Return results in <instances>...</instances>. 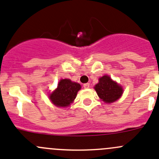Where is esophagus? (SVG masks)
Masks as SVG:
<instances>
[{"label":"esophagus","mask_w":159,"mask_h":159,"mask_svg":"<svg viewBox=\"0 0 159 159\" xmlns=\"http://www.w3.org/2000/svg\"><path fill=\"white\" fill-rule=\"evenodd\" d=\"M83 86H84V89H88V88H89L90 84H89V83H85V84H83Z\"/></svg>","instance_id":"obj_1"}]
</instances>
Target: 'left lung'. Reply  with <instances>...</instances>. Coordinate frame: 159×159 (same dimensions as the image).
Listing matches in <instances>:
<instances>
[{"label": "left lung", "mask_w": 159, "mask_h": 159, "mask_svg": "<svg viewBox=\"0 0 159 159\" xmlns=\"http://www.w3.org/2000/svg\"><path fill=\"white\" fill-rule=\"evenodd\" d=\"M95 90L103 102L109 103L116 101L123 93L122 88L107 75H104L99 79V83L96 84Z\"/></svg>", "instance_id": "8db88e82"}]
</instances>
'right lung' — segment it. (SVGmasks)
I'll return each mask as SVG.
<instances>
[{
  "label": "right lung",
  "mask_w": 159,
  "mask_h": 159,
  "mask_svg": "<svg viewBox=\"0 0 159 159\" xmlns=\"http://www.w3.org/2000/svg\"><path fill=\"white\" fill-rule=\"evenodd\" d=\"M80 89L81 85L78 83L72 82L70 79H62L57 89L50 95V100L57 107H68L75 100Z\"/></svg>",
  "instance_id": "obj_1"
}]
</instances>
